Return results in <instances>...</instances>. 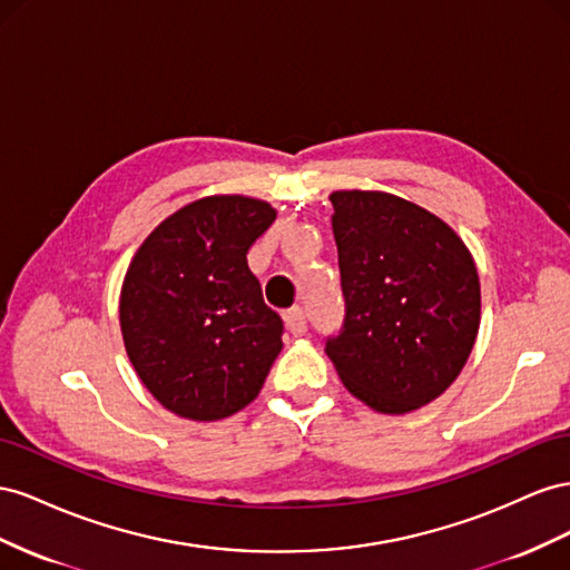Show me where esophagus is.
Returning a JSON list of instances; mask_svg holds the SVG:
<instances>
[{
  "label": "esophagus",
  "instance_id": "esophagus-1",
  "mask_svg": "<svg viewBox=\"0 0 570 570\" xmlns=\"http://www.w3.org/2000/svg\"><path fill=\"white\" fill-rule=\"evenodd\" d=\"M284 322H286L288 332L294 336H303L307 332V315L303 307H291V311H286Z\"/></svg>",
  "mask_w": 570,
  "mask_h": 570
}]
</instances>
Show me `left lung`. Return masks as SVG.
<instances>
[{
    "mask_svg": "<svg viewBox=\"0 0 570 570\" xmlns=\"http://www.w3.org/2000/svg\"><path fill=\"white\" fill-rule=\"evenodd\" d=\"M344 327L327 355L348 392L401 415L442 396L480 330L473 255L446 222L382 190H334Z\"/></svg>",
    "mask_w": 570,
    "mask_h": 570,
    "instance_id": "1",
    "label": "left lung"
}]
</instances>
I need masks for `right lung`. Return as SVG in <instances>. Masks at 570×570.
<instances>
[{
	"mask_svg": "<svg viewBox=\"0 0 570 570\" xmlns=\"http://www.w3.org/2000/svg\"><path fill=\"white\" fill-rule=\"evenodd\" d=\"M276 209L209 195L142 240L121 286L124 346L145 389L188 420H222L259 394L284 322L263 301L248 250Z\"/></svg>",
	"mask_w": 570,
	"mask_h": 570,
	"instance_id": "obj_1",
	"label": "right lung"
}]
</instances>
